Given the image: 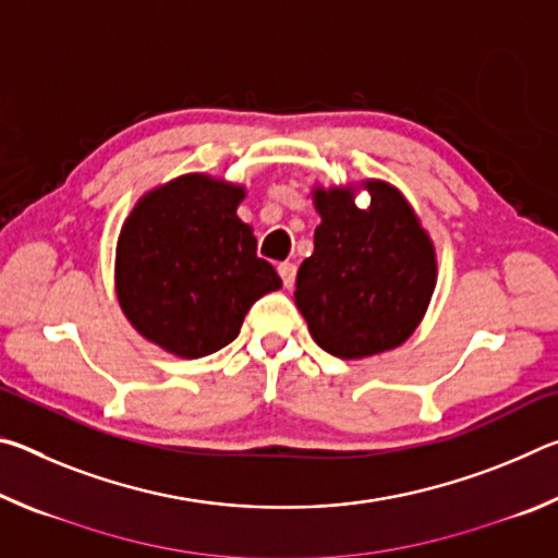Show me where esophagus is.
<instances>
[{
	"mask_svg": "<svg viewBox=\"0 0 558 558\" xmlns=\"http://www.w3.org/2000/svg\"><path fill=\"white\" fill-rule=\"evenodd\" d=\"M278 272H280V278H282V286L286 288H292L295 286V276H298V268H295V263H280L278 266Z\"/></svg>",
	"mask_w": 558,
	"mask_h": 558,
	"instance_id": "34e87169",
	"label": "esophagus"
}]
</instances>
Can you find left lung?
Masks as SVG:
<instances>
[{
	"instance_id": "8db88e82",
	"label": "left lung",
	"mask_w": 558,
	"mask_h": 558,
	"mask_svg": "<svg viewBox=\"0 0 558 558\" xmlns=\"http://www.w3.org/2000/svg\"><path fill=\"white\" fill-rule=\"evenodd\" d=\"M366 187L369 207L355 192ZM319 214L313 256L302 260L295 305L315 342L339 359H364L403 344L426 315L438 260L428 231L399 189L313 186Z\"/></svg>"
}]
</instances>
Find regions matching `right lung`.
I'll list each match as a JSON object with an SVG mask.
<instances>
[{
	"mask_svg": "<svg viewBox=\"0 0 558 558\" xmlns=\"http://www.w3.org/2000/svg\"><path fill=\"white\" fill-rule=\"evenodd\" d=\"M243 196L241 184L182 174L147 192L122 223L118 302L130 325L169 354L219 352L239 337L253 302L282 288L235 214Z\"/></svg>",
	"mask_w": 558,
	"mask_h": 558,
	"instance_id": "obj_1",
	"label": "right lung"
}]
</instances>
